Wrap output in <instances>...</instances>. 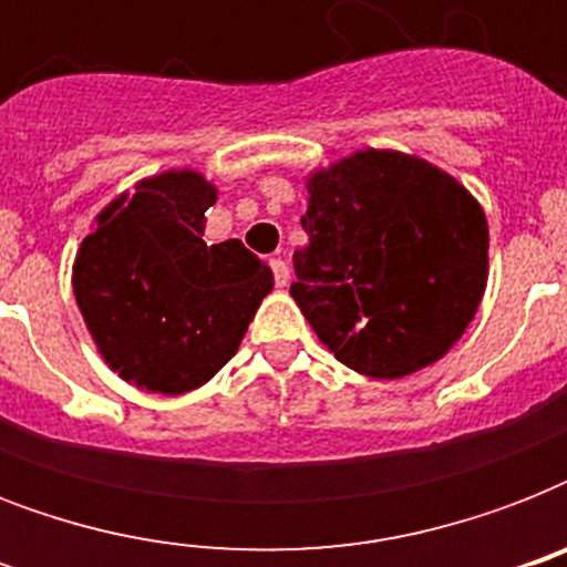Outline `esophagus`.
Segmentation results:
<instances>
[{
    "label": "esophagus",
    "instance_id": "34e87169",
    "mask_svg": "<svg viewBox=\"0 0 567 567\" xmlns=\"http://www.w3.org/2000/svg\"><path fill=\"white\" fill-rule=\"evenodd\" d=\"M270 270H274L276 288H288V282H291V267L285 265L282 258H270Z\"/></svg>",
    "mask_w": 567,
    "mask_h": 567
}]
</instances>
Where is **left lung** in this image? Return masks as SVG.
<instances>
[{"label":"left lung","mask_w":567,"mask_h":567,"mask_svg":"<svg viewBox=\"0 0 567 567\" xmlns=\"http://www.w3.org/2000/svg\"><path fill=\"white\" fill-rule=\"evenodd\" d=\"M291 297L338 362L400 379L439 362L488 282V223L417 155L359 150L309 176Z\"/></svg>","instance_id":"1"}]
</instances>
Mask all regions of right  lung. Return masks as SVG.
Returning <instances> with one entry per match:
<instances>
[{"label":"right lung","instance_id":"obj_1","mask_svg":"<svg viewBox=\"0 0 567 567\" xmlns=\"http://www.w3.org/2000/svg\"><path fill=\"white\" fill-rule=\"evenodd\" d=\"M214 203L203 173H158L105 205L79 247V311L102 359L132 385L158 394L205 385L274 288V270L238 238L205 244Z\"/></svg>","mask_w":567,"mask_h":567}]
</instances>
